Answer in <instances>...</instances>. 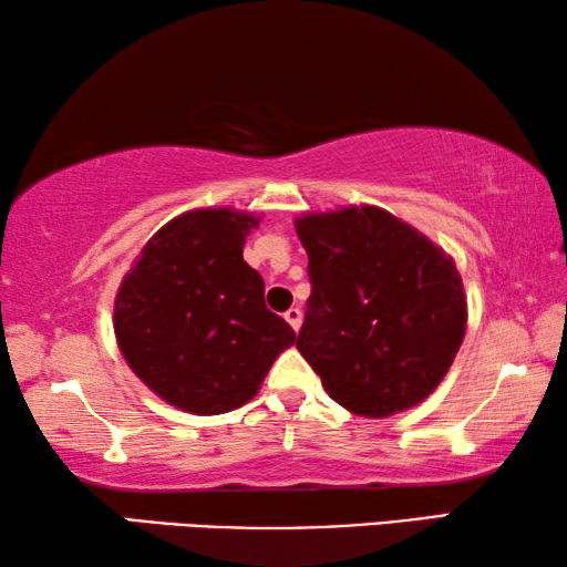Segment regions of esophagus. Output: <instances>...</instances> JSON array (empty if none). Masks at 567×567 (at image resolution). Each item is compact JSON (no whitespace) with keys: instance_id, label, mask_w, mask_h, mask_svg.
Masks as SVG:
<instances>
[{"instance_id":"esophagus-1","label":"esophagus","mask_w":567,"mask_h":567,"mask_svg":"<svg viewBox=\"0 0 567 567\" xmlns=\"http://www.w3.org/2000/svg\"><path fill=\"white\" fill-rule=\"evenodd\" d=\"M285 320L290 322V328H292L295 332L300 330V324H302V310H300V307H290V310L285 312Z\"/></svg>"}]
</instances>
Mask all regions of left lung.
I'll return each instance as SVG.
<instances>
[{"mask_svg": "<svg viewBox=\"0 0 567 567\" xmlns=\"http://www.w3.org/2000/svg\"><path fill=\"white\" fill-rule=\"evenodd\" d=\"M295 227L312 282L297 350L328 395L364 417L425 400L465 338L453 257L372 205L307 213Z\"/></svg>", "mask_w": 567, "mask_h": 567, "instance_id": "obj_1", "label": "left lung"}]
</instances>
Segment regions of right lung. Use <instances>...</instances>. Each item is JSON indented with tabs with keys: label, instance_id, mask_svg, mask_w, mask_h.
Here are the masks:
<instances>
[{
	"label": "right lung",
	"instance_id": "obj_1",
	"mask_svg": "<svg viewBox=\"0 0 567 567\" xmlns=\"http://www.w3.org/2000/svg\"><path fill=\"white\" fill-rule=\"evenodd\" d=\"M260 217L192 209L157 229L114 297V334L145 385L185 412L223 415L260 390L295 330L267 310L243 260Z\"/></svg>",
	"mask_w": 567,
	"mask_h": 567
}]
</instances>
